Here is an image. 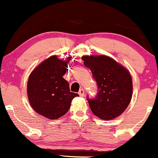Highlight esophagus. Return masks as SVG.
<instances>
[{
	"mask_svg": "<svg viewBox=\"0 0 158 158\" xmlns=\"http://www.w3.org/2000/svg\"><path fill=\"white\" fill-rule=\"evenodd\" d=\"M79 96H81V97H83L84 96V94H85V91H84V90L82 89H80L79 90Z\"/></svg>",
	"mask_w": 158,
	"mask_h": 158,
	"instance_id": "34e87169",
	"label": "esophagus"
}]
</instances>
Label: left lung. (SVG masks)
<instances>
[{
	"label": "left lung",
	"mask_w": 158,
	"mask_h": 158,
	"mask_svg": "<svg viewBox=\"0 0 158 158\" xmlns=\"http://www.w3.org/2000/svg\"><path fill=\"white\" fill-rule=\"evenodd\" d=\"M82 59L85 66L91 70L98 85L95 98L87 97L94 115L103 120L120 115L132 98L133 82L129 71L106 55L83 56Z\"/></svg>",
	"instance_id": "1"
}]
</instances>
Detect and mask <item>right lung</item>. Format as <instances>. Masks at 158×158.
Instances as JSON below:
<instances>
[{
  "instance_id": "add662e5",
  "label": "right lung",
  "mask_w": 158,
  "mask_h": 158,
  "mask_svg": "<svg viewBox=\"0 0 158 158\" xmlns=\"http://www.w3.org/2000/svg\"><path fill=\"white\" fill-rule=\"evenodd\" d=\"M70 58L64 61L51 56L31 73L27 82V97L37 113L49 119H57L67 112L78 94L71 92L63 78Z\"/></svg>"
}]
</instances>
